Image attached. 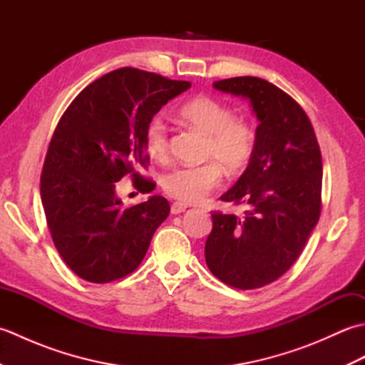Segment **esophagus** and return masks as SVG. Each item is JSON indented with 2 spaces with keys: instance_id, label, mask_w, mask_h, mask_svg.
<instances>
[{
  "instance_id": "esophagus-1",
  "label": "esophagus",
  "mask_w": 365,
  "mask_h": 365,
  "mask_svg": "<svg viewBox=\"0 0 365 365\" xmlns=\"http://www.w3.org/2000/svg\"><path fill=\"white\" fill-rule=\"evenodd\" d=\"M185 210H187V205L182 204V202H174L173 205H170V213H173V215H180Z\"/></svg>"
}]
</instances>
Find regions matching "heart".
I'll return each mask as SVG.
<instances>
[{"label":"heart","instance_id":"1","mask_svg":"<svg viewBox=\"0 0 365 365\" xmlns=\"http://www.w3.org/2000/svg\"><path fill=\"white\" fill-rule=\"evenodd\" d=\"M178 118L185 125L207 136L200 166H178L161 178L168 196L185 204H199L222 185V166L238 174L251 161L255 131L246 119L237 118L232 108L212 97H196L183 103ZM147 153L157 161L169 158V131L160 118L149 120L144 130Z\"/></svg>","mask_w":365,"mask_h":365}]
</instances>
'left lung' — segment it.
<instances>
[{
    "instance_id": "obj_1",
    "label": "left lung",
    "mask_w": 365,
    "mask_h": 365,
    "mask_svg": "<svg viewBox=\"0 0 365 365\" xmlns=\"http://www.w3.org/2000/svg\"><path fill=\"white\" fill-rule=\"evenodd\" d=\"M250 98L259 119L252 158L221 200L245 204L243 218L213 212L208 269L240 290L274 282L304 250L322 213L323 165L307 114L282 89L257 76L213 83Z\"/></svg>"
}]
</instances>
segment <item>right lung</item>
<instances>
[{"label": "right lung", "mask_w": 365, "mask_h": 365, "mask_svg": "<svg viewBox=\"0 0 365 365\" xmlns=\"http://www.w3.org/2000/svg\"><path fill=\"white\" fill-rule=\"evenodd\" d=\"M191 88L133 67L113 71L84 88L67 106L46 150L41 197L53 243L84 281L106 284L139 267L169 202L152 196L123 207L115 182L130 175L141 192L155 190L147 169L144 130L170 98Z\"/></svg>", "instance_id": "right-lung-1"}]
</instances>
